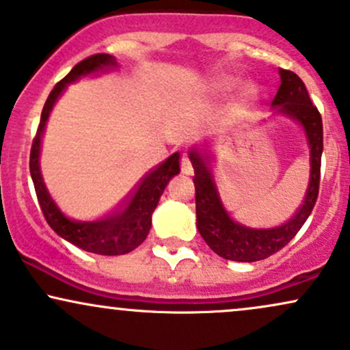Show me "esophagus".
Segmentation results:
<instances>
[{
	"label": "esophagus",
	"instance_id": "34e87169",
	"mask_svg": "<svg viewBox=\"0 0 350 350\" xmlns=\"http://www.w3.org/2000/svg\"><path fill=\"white\" fill-rule=\"evenodd\" d=\"M180 171L187 176H191L192 172H194V170H192V163L191 159L187 158V154H183V158H180Z\"/></svg>",
	"mask_w": 350,
	"mask_h": 350
}]
</instances>
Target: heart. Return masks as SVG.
Wrapping results in <instances>:
<instances>
[{"instance_id": "heart-1", "label": "heart", "mask_w": 350, "mask_h": 350, "mask_svg": "<svg viewBox=\"0 0 350 350\" xmlns=\"http://www.w3.org/2000/svg\"><path fill=\"white\" fill-rule=\"evenodd\" d=\"M232 85H234V80L232 79H217L211 83V85H208V90H211L212 94L220 95V94H226L227 90H230ZM255 94H256L255 87L245 85L242 90V100L243 102H248V100H252L253 97H255Z\"/></svg>"}]
</instances>
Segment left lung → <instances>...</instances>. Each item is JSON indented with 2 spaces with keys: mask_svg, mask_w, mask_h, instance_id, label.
Masks as SVG:
<instances>
[{
  "mask_svg": "<svg viewBox=\"0 0 350 350\" xmlns=\"http://www.w3.org/2000/svg\"><path fill=\"white\" fill-rule=\"evenodd\" d=\"M280 88L273 98L275 113L295 120L303 128L309 148V184L303 204L296 214L278 227H247L228 214L217 189L211 144L192 146L189 159L194 167L196 215L199 234L217 255L232 262H258L284 247L304 226L319 194L321 156H323V120L311 103L306 85L295 72L280 69Z\"/></svg>",
  "mask_w": 350,
  "mask_h": 350,
  "instance_id": "left-lung-1",
  "label": "left lung"
}]
</instances>
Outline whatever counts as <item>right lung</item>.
Instances as JSON below:
<instances>
[{
  "label": "right lung",
  "mask_w": 350,
  "mask_h": 350,
  "mask_svg": "<svg viewBox=\"0 0 350 350\" xmlns=\"http://www.w3.org/2000/svg\"><path fill=\"white\" fill-rule=\"evenodd\" d=\"M118 62L110 54H95L83 59L72 69L60 82L52 88V92L44 103L41 123H39L38 133L31 148L29 170L33 178L36 194H38L39 206L46 217L52 230L67 242L74 243L82 250L97 253V255H124V253L135 250L142 245L150 234L151 215L158 206L159 198L163 196L167 183L179 174V152L171 154L166 161L154 167L151 172L144 176L138 187L131 192V196L124 200L110 215L98 220H77L70 219L64 214L60 207L52 199L44 184L41 166H39V156H41L42 136L46 130L47 120L60 95L66 92L67 85L77 82L88 75H98L103 72L116 69Z\"/></svg>",
  "instance_id": "obj_1"
}]
</instances>
